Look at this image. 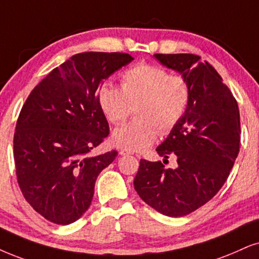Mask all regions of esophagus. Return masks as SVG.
<instances>
[{"mask_svg":"<svg viewBox=\"0 0 259 259\" xmlns=\"http://www.w3.org/2000/svg\"><path fill=\"white\" fill-rule=\"evenodd\" d=\"M119 154L120 155H129V154H133V152H130V150H126V149H120Z\"/></svg>","mask_w":259,"mask_h":259,"instance_id":"esophagus-1","label":"esophagus"}]
</instances>
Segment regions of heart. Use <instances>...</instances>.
Returning a JSON list of instances; mask_svg holds the SVG:
<instances>
[{
    "label": "heart",
    "mask_w": 259,
    "mask_h": 259,
    "mask_svg": "<svg viewBox=\"0 0 259 259\" xmlns=\"http://www.w3.org/2000/svg\"><path fill=\"white\" fill-rule=\"evenodd\" d=\"M120 86L101 84L98 100L106 118L120 124L136 111V119L113 132L112 143L130 152L152 145L158 132H172L184 118L191 100V86L183 75H171L160 65L142 63L124 71Z\"/></svg>",
    "instance_id": "heart-1"
}]
</instances>
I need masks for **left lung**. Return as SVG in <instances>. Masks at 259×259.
<instances>
[{
	"instance_id": "left-lung-1",
	"label": "left lung",
	"mask_w": 259,
	"mask_h": 259,
	"mask_svg": "<svg viewBox=\"0 0 259 259\" xmlns=\"http://www.w3.org/2000/svg\"><path fill=\"white\" fill-rule=\"evenodd\" d=\"M179 71L191 86L184 118L156 148L163 163L141 159L134 186L150 207L172 218L185 217L218 194L227 181L240 148V114L235 98L210 63L192 54L154 55Z\"/></svg>"
}]
</instances>
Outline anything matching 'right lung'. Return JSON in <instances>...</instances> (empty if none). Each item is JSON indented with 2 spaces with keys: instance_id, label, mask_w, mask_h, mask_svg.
I'll use <instances>...</instances> for the list:
<instances>
[{
  "instance_id": "right-lung-1",
  "label": "right lung",
  "mask_w": 259,
  "mask_h": 259,
  "mask_svg": "<svg viewBox=\"0 0 259 259\" xmlns=\"http://www.w3.org/2000/svg\"><path fill=\"white\" fill-rule=\"evenodd\" d=\"M133 60L124 52L74 55L26 99L13 140L16 179L26 201L47 220L69 225L80 219L99 173L118 155H91L110 133L98 92Z\"/></svg>"
}]
</instances>
